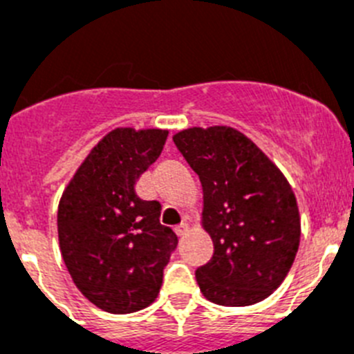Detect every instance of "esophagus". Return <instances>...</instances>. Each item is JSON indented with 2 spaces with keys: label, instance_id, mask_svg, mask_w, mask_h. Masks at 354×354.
I'll use <instances>...</instances> for the list:
<instances>
[{
  "label": "esophagus",
  "instance_id": "1",
  "mask_svg": "<svg viewBox=\"0 0 354 354\" xmlns=\"http://www.w3.org/2000/svg\"><path fill=\"white\" fill-rule=\"evenodd\" d=\"M187 232V223H180L179 227H175V234L177 236H184Z\"/></svg>",
  "mask_w": 354,
  "mask_h": 354
}]
</instances>
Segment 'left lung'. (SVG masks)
Wrapping results in <instances>:
<instances>
[{"mask_svg":"<svg viewBox=\"0 0 354 354\" xmlns=\"http://www.w3.org/2000/svg\"><path fill=\"white\" fill-rule=\"evenodd\" d=\"M202 183V227L214 253L196 270L209 301L248 306L286 280L301 236L298 202L280 168L248 136L228 126L174 134Z\"/></svg>","mask_w":354,"mask_h":354,"instance_id":"1","label":"left lung"}]
</instances>
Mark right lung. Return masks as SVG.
Listing matches in <instances>:
<instances>
[{
    "label": "right lung",
    "mask_w": 354,
    "mask_h": 354,
    "mask_svg": "<svg viewBox=\"0 0 354 354\" xmlns=\"http://www.w3.org/2000/svg\"><path fill=\"white\" fill-rule=\"evenodd\" d=\"M167 136V129L109 131L62 193V257L84 298L109 314L138 312L154 301L177 246L174 230L159 223L161 204L134 192Z\"/></svg>",
    "instance_id": "1"
}]
</instances>
